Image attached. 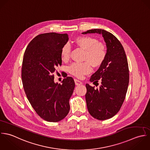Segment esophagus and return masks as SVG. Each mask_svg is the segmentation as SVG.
<instances>
[{
  "label": "esophagus",
  "mask_w": 150,
  "mask_h": 150,
  "mask_svg": "<svg viewBox=\"0 0 150 150\" xmlns=\"http://www.w3.org/2000/svg\"><path fill=\"white\" fill-rule=\"evenodd\" d=\"M74 81H75V85H76V86H79V85H82V83L80 81H79V80H78V79H75Z\"/></svg>",
  "instance_id": "obj_1"
}]
</instances>
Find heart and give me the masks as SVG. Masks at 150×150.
I'll list each match as a JSON object with an SVG mask.
<instances>
[{"instance_id":"1","label":"heart","mask_w":150,"mask_h":150,"mask_svg":"<svg viewBox=\"0 0 150 150\" xmlns=\"http://www.w3.org/2000/svg\"><path fill=\"white\" fill-rule=\"evenodd\" d=\"M75 43L85 50L83 60L85 61L73 63L69 66L68 71L71 75L81 78L90 74L92 71V65L97 68L104 62L107 56V49L103 43L98 42L97 39L90 36L78 37L75 40ZM70 53L71 47L69 45L65 44L61 50L62 60L67 61L69 60Z\"/></svg>"}]
</instances>
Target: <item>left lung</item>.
Here are the masks:
<instances>
[{
	"label": "left lung",
	"instance_id": "1",
	"mask_svg": "<svg viewBox=\"0 0 150 150\" xmlns=\"http://www.w3.org/2000/svg\"><path fill=\"white\" fill-rule=\"evenodd\" d=\"M101 34L107 46V56L98 69L91 75L90 82L101 85L99 89L86 85L87 107L90 115L100 120L113 117L120 111L125 100L129 82V67L123 47L111 33L94 29L83 34Z\"/></svg>",
	"mask_w": 150,
	"mask_h": 150
}]
</instances>
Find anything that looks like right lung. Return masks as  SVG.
Masks as SVG:
<instances>
[{
	"label": "right lung",
	"instance_id": "obj_1",
	"mask_svg": "<svg viewBox=\"0 0 150 150\" xmlns=\"http://www.w3.org/2000/svg\"><path fill=\"white\" fill-rule=\"evenodd\" d=\"M68 39L67 33L40 34L30 41L23 57L21 79L27 97L36 114L48 122L63 120L70 110L75 82L64 72L62 83H55L53 75L61 65V50Z\"/></svg>",
	"mask_w": 150,
	"mask_h": 150
}]
</instances>
